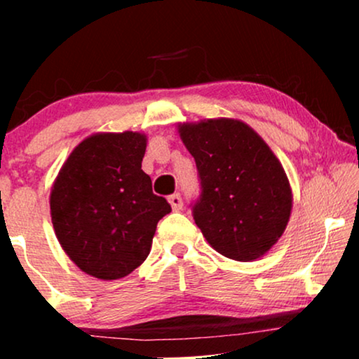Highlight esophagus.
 <instances>
[{"label":"esophagus","mask_w":359,"mask_h":359,"mask_svg":"<svg viewBox=\"0 0 359 359\" xmlns=\"http://www.w3.org/2000/svg\"><path fill=\"white\" fill-rule=\"evenodd\" d=\"M168 203L175 212H178V210L183 209V199H181L180 194H171L168 198Z\"/></svg>","instance_id":"obj_1"}]
</instances>
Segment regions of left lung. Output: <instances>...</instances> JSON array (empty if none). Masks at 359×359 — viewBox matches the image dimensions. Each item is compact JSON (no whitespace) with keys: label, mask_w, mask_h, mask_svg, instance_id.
<instances>
[{"label":"left lung","mask_w":359,"mask_h":359,"mask_svg":"<svg viewBox=\"0 0 359 359\" xmlns=\"http://www.w3.org/2000/svg\"><path fill=\"white\" fill-rule=\"evenodd\" d=\"M178 134L199 171L203 193L193 214L204 238L235 262L262 258L291 217L292 189L281 161L233 117L183 122Z\"/></svg>","instance_id":"8db88e82"}]
</instances>
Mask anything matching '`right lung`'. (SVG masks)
Segmentation results:
<instances>
[{"label": "right lung", "instance_id": "obj_1", "mask_svg": "<svg viewBox=\"0 0 359 359\" xmlns=\"http://www.w3.org/2000/svg\"><path fill=\"white\" fill-rule=\"evenodd\" d=\"M147 135L97 132L62 165L50 191L58 243L81 271L112 281L149 257L156 224L171 212L142 170Z\"/></svg>", "mask_w": 359, "mask_h": 359}]
</instances>
